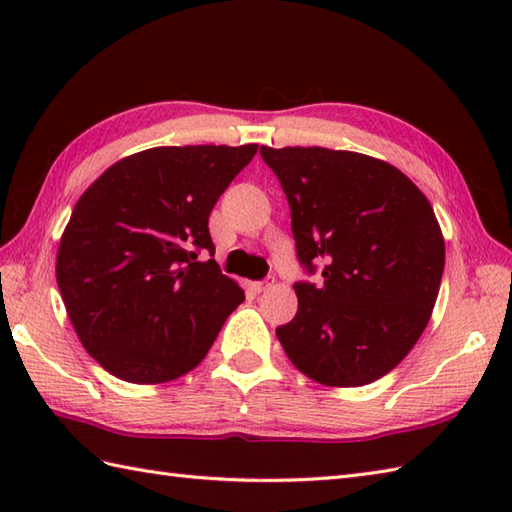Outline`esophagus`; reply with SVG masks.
<instances>
[{
  "mask_svg": "<svg viewBox=\"0 0 512 512\" xmlns=\"http://www.w3.org/2000/svg\"><path fill=\"white\" fill-rule=\"evenodd\" d=\"M273 284H275V277H268L266 281H257V284H253V290H255V292H264V290H268Z\"/></svg>",
  "mask_w": 512,
  "mask_h": 512,
  "instance_id": "1",
  "label": "esophagus"
}]
</instances>
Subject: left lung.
<instances>
[{"mask_svg": "<svg viewBox=\"0 0 512 512\" xmlns=\"http://www.w3.org/2000/svg\"><path fill=\"white\" fill-rule=\"evenodd\" d=\"M290 204L297 257L323 284H297L295 319L277 339L325 387H361L418 343L436 306L444 237L405 173L356 151L259 149Z\"/></svg>", "mask_w": 512, "mask_h": 512, "instance_id": "left-lung-1", "label": "left lung"}]
</instances>
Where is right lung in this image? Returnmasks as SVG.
Wrapping results in <instances>:
<instances>
[{"instance_id": "1", "label": "right lung", "mask_w": 512, "mask_h": 512, "mask_svg": "<svg viewBox=\"0 0 512 512\" xmlns=\"http://www.w3.org/2000/svg\"><path fill=\"white\" fill-rule=\"evenodd\" d=\"M257 145L154 147L114 162L74 204L57 284L85 350L116 378L169 383L198 367L244 290L222 275L209 215Z\"/></svg>"}]
</instances>
